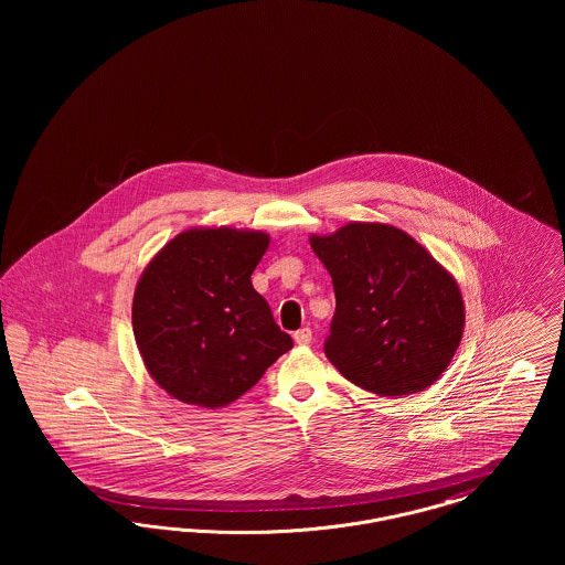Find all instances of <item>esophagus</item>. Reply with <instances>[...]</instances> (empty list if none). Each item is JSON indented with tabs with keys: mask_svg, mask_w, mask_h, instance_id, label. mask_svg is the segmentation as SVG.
<instances>
[{
	"mask_svg": "<svg viewBox=\"0 0 565 565\" xmlns=\"http://www.w3.org/2000/svg\"><path fill=\"white\" fill-rule=\"evenodd\" d=\"M311 339H313V334H311V328H300V330H296L295 332V341L296 345H309L311 343Z\"/></svg>",
	"mask_w": 565,
	"mask_h": 565,
	"instance_id": "34e87169",
	"label": "esophagus"
}]
</instances>
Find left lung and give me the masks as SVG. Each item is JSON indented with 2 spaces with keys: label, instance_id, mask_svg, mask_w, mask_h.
Wrapping results in <instances>:
<instances>
[{
  "label": "left lung",
  "instance_id": "8db88e82",
  "mask_svg": "<svg viewBox=\"0 0 565 565\" xmlns=\"http://www.w3.org/2000/svg\"><path fill=\"white\" fill-rule=\"evenodd\" d=\"M309 243L334 286L323 351L339 373L376 396H406L438 381L466 323L456 277L392 224L350 222Z\"/></svg>",
  "mask_w": 565,
  "mask_h": 565
}]
</instances>
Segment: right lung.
<instances>
[{"mask_svg": "<svg viewBox=\"0 0 565 565\" xmlns=\"http://www.w3.org/2000/svg\"><path fill=\"white\" fill-rule=\"evenodd\" d=\"M269 243L263 231L196 226L164 243L141 273L135 343L146 371L175 401L235 403L292 350L252 286Z\"/></svg>", "mask_w": 565, "mask_h": 565, "instance_id": "obj_1", "label": "right lung"}]
</instances>
